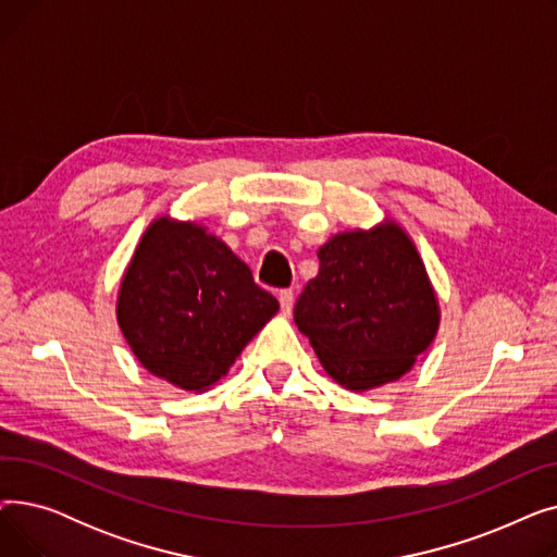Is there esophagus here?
Segmentation results:
<instances>
[{
  "label": "esophagus",
  "instance_id": "1",
  "mask_svg": "<svg viewBox=\"0 0 557 557\" xmlns=\"http://www.w3.org/2000/svg\"><path fill=\"white\" fill-rule=\"evenodd\" d=\"M280 305H282V311L288 315L290 311H294V290L286 288V290H280Z\"/></svg>",
  "mask_w": 557,
  "mask_h": 557
}]
</instances>
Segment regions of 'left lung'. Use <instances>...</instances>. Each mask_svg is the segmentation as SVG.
Segmentation results:
<instances>
[{
  "instance_id": "1",
  "label": "left lung",
  "mask_w": 557,
  "mask_h": 557,
  "mask_svg": "<svg viewBox=\"0 0 557 557\" xmlns=\"http://www.w3.org/2000/svg\"><path fill=\"white\" fill-rule=\"evenodd\" d=\"M296 305V325L345 391L368 393L411 372L441 330L424 261L393 216L332 234Z\"/></svg>"
}]
</instances>
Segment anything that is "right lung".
I'll return each instance as SVG.
<instances>
[{"mask_svg":"<svg viewBox=\"0 0 557 557\" xmlns=\"http://www.w3.org/2000/svg\"><path fill=\"white\" fill-rule=\"evenodd\" d=\"M114 311L141 368L181 391L205 393L280 302L208 225L160 214L135 246Z\"/></svg>","mask_w":557,"mask_h":557,"instance_id":"add662e5","label":"right lung"}]
</instances>
